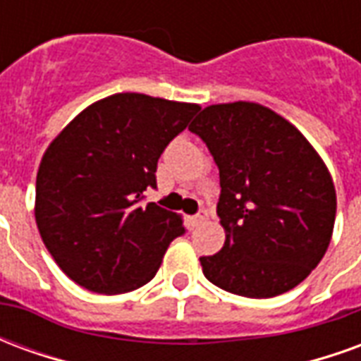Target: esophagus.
Wrapping results in <instances>:
<instances>
[{"instance_id": "esophagus-1", "label": "esophagus", "mask_w": 361, "mask_h": 361, "mask_svg": "<svg viewBox=\"0 0 361 361\" xmlns=\"http://www.w3.org/2000/svg\"><path fill=\"white\" fill-rule=\"evenodd\" d=\"M207 220H209V212L201 211V212H199V214H197L195 219H193V222H195L197 226H199V224H204Z\"/></svg>"}]
</instances>
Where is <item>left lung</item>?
I'll return each instance as SVG.
<instances>
[{
    "mask_svg": "<svg viewBox=\"0 0 361 361\" xmlns=\"http://www.w3.org/2000/svg\"><path fill=\"white\" fill-rule=\"evenodd\" d=\"M189 129L220 172L224 245L201 257L214 286L243 298L295 288L331 243L336 191L329 168L295 126L257 102L211 104Z\"/></svg>",
    "mask_w": 361,
    "mask_h": 361,
    "instance_id": "1",
    "label": "left lung"
}]
</instances>
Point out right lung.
<instances>
[{
	"label": "right lung",
	"mask_w": 361,
	"mask_h": 361,
	"mask_svg": "<svg viewBox=\"0 0 361 361\" xmlns=\"http://www.w3.org/2000/svg\"><path fill=\"white\" fill-rule=\"evenodd\" d=\"M199 104L118 92L77 114L44 152L35 219L44 245L75 284L106 295L145 286L183 234L178 212L141 204L158 158Z\"/></svg>",
	"instance_id": "add662e5"
}]
</instances>
